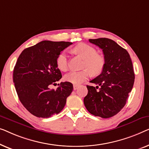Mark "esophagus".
<instances>
[{
    "label": "esophagus",
    "instance_id": "obj_1",
    "mask_svg": "<svg viewBox=\"0 0 149 149\" xmlns=\"http://www.w3.org/2000/svg\"><path fill=\"white\" fill-rule=\"evenodd\" d=\"M79 85H77V84H74V90H77V88H79Z\"/></svg>",
    "mask_w": 149,
    "mask_h": 149
}]
</instances>
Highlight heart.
<instances>
[{
  "label": "heart",
  "mask_w": 149,
  "mask_h": 149,
  "mask_svg": "<svg viewBox=\"0 0 149 149\" xmlns=\"http://www.w3.org/2000/svg\"><path fill=\"white\" fill-rule=\"evenodd\" d=\"M72 51L84 58L81 71H72L64 76L66 81L74 84H79L91 76L98 75L104 70L105 61L103 56L98 54L96 49L86 43H79L73 48ZM56 65L60 70L66 72L68 70V60L66 53L63 51L56 58Z\"/></svg>",
  "instance_id": "heart-1"
}]
</instances>
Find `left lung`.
Masks as SVG:
<instances>
[{
  "mask_svg": "<svg viewBox=\"0 0 149 149\" xmlns=\"http://www.w3.org/2000/svg\"><path fill=\"white\" fill-rule=\"evenodd\" d=\"M89 42L102 50L105 64L101 74L90 81L97 86H87L84 103L91 114L109 118L122 109L132 89V62L126 50L112 40L100 38Z\"/></svg>",
  "mask_w": 149,
  "mask_h": 149,
  "instance_id": "1",
  "label": "left lung"
}]
</instances>
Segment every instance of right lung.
<instances>
[{
	"label": "right lung",
	"mask_w": 149,
	"mask_h": 149,
	"mask_svg": "<svg viewBox=\"0 0 149 149\" xmlns=\"http://www.w3.org/2000/svg\"><path fill=\"white\" fill-rule=\"evenodd\" d=\"M72 45L70 42L44 40L22 51L13 70V82L25 108L38 117L49 118L63 110L73 91L68 81L56 90L50 89L62 77L56 65L61 52Z\"/></svg>",
	"instance_id": "add662e5"
}]
</instances>
